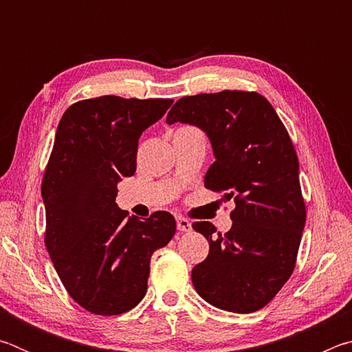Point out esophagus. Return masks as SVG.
Listing matches in <instances>:
<instances>
[{
  "label": "esophagus",
  "mask_w": 352,
  "mask_h": 352,
  "mask_svg": "<svg viewBox=\"0 0 352 352\" xmlns=\"http://www.w3.org/2000/svg\"><path fill=\"white\" fill-rule=\"evenodd\" d=\"M177 228L178 231H190L192 230V225H190L189 220L186 217H182V216H177Z\"/></svg>",
  "instance_id": "obj_1"
}]
</instances>
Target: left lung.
I'll list each match as a JSON object with an SVG mask.
<instances>
[{"instance_id":"left-lung-1","label":"left lung","mask_w":352,"mask_h":352,"mask_svg":"<svg viewBox=\"0 0 352 352\" xmlns=\"http://www.w3.org/2000/svg\"><path fill=\"white\" fill-rule=\"evenodd\" d=\"M166 122L205 130L216 155L205 188L236 204L225 234H216L211 222L192 223L210 243L206 259L192 269L194 287L223 311H259L294 273L306 223L300 164L287 129L262 94L241 90L184 96Z\"/></svg>"}]
</instances>
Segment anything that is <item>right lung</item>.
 <instances>
[{
    "label": "right lung",
    "mask_w": 352,
    "mask_h": 352,
    "mask_svg": "<svg viewBox=\"0 0 352 352\" xmlns=\"http://www.w3.org/2000/svg\"><path fill=\"white\" fill-rule=\"evenodd\" d=\"M172 99L99 96L69 105L58 122L41 195L45 245L69 296L96 315L133 309L147 292L151 256L175 234V219L141 220L115 204L136 170L138 140Z\"/></svg>",
    "instance_id": "1"
}]
</instances>
